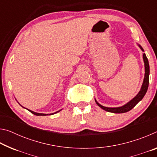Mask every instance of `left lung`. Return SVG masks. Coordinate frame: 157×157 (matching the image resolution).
Here are the masks:
<instances>
[{
    "mask_svg": "<svg viewBox=\"0 0 157 157\" xmlns=\"http://www.w3.org/2000/svg\"><path fill=\"white\" fill-rule=\"evenodd\" d=\"M138 46L142 50L143 52H144V50H143V48L140 46V45L138 44ZM143 62H144V66H145V75H144V79H143V82L141 86V88H140L139 92L138 93V94L135 96L134 98L129 101L128 102L126 103L125 105L123 106H121V107H104V106L101 105L97 102V100L95 99V102L96 104L99 106L100 108H102V109L105 110L106 111H108V112H111L114 113H123L127 112V111H130L135 106H136L138 103H139L140 100H141L144 95H145L146 92L147 91L148 89V85H149V75H150V65H149V62L147 57H146L145 53H143Z\"/></svg>",
    "mask_w": 157,
    "mask_h": 157,
    "instance_id": "obj_1",
    "label": "left lung"
}]
</instances>
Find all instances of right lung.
Returning <instances> with one entry per match:
<instances>
[{
    "label": "right lung",
    "instance_id": "right-lung-1",
    "mask_svg": "<svg viewBox=\"0 0 157 157\" xmlns=\"http://www.w3.org/2000/svg\"><path fill=\"white\" fill-rule=\"evenodd\" d=\"M20 105V104H19ZM21 107H23V106H21ZM23 108H25V107H23ZM26 109V108H25ZM28 109L29 111H30V112L32 113H33V114H34V115H36V116H46V115H52V114H55V113H57V112H59V111H60L61 110H59V111H56V112H55V113H50V114H46V113H36V112H34V111H31V110H30V109Z\"/></svg>",
    "mask_w": 157,
    "mask_h": 157
}]
</instances>
